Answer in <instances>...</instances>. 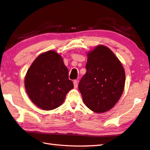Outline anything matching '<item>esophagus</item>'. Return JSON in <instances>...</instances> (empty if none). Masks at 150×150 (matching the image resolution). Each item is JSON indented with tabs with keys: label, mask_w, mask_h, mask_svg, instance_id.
Here are the masks:
<instances>
[{
	"label": "esophagus",
	"mask_w": 150,
	"mask_h": 150,
	"mask_svg": "<svg viewBox=\"0 0 150 150\" xmlns=\"http://www.w3.org/2000/svg\"><path fill=\"white\" fill-rule=\"evenodd\" d=\"M73 83H74V88H77V87H78V80H74Z\"/></svg>",
	"instance_id": "1"
}]
</instances>
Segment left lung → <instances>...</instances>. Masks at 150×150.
<instances>
[{"instance_id": "8db88e82", "label": "left lung", "mask_w": 150, "mask_h": 150, "mask_svg": "<svg viewBox=\"0 0 150 150\" xmlns=\"http://www.w3.org/2000/svg\"><path fill=\"white\" fill-rule=\"evenodd\" d=\"M86 68L78 85L83 102L96 112L109 111L124 90L125 72L122 64L108 47L99 45L88 54Z\"/></svg>"}]
</instances>
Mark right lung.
<instances>
[{
    "label": "right lung",
    "instance_id": "obj_1",
    "mask_svg": "<svg viewBox=\"0 0 150 150\" xmlns=\"http://www.w3.org/2000/svg\"><path fill=\"white\" fill-rule=\"evenodd\" d=\"M25 88L33 103L41 109L57 108L74 88L62 57L49 51L34 60L25 77Z\"/></svg>",
    "mask_w": 150,
    "mask_h": 150
}]
</instances>
